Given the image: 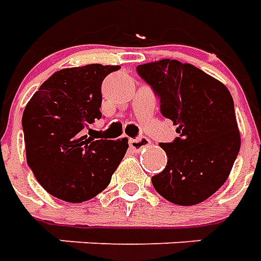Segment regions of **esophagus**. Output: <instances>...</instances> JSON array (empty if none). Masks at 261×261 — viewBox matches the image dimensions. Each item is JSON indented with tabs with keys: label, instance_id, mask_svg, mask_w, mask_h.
<instances>
[{
	"label": "esophagus",
	"instance_id": "obj_1",
	"mask_svg": "<svg viewBox=\"0 0 261 261\" xmlns=\"http://www.w3.org/2000/svg\"><path fill=\"white\" fill-rule=\"evenodd\" d=\"M128 144H130L131 149L140 151V149H142L144 147H148V145L151 144V141L148 140L147 137H138V138H130Z\"/></svg>",
	"mask_w": 261,
	"mask_h": 261
}]
</instances>
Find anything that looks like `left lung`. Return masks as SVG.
<instances>
[{
  "mask_svg": "<svg viewBox=\"0 0 261 261\" xmlns=\"http://www.w3.org/2000/svg\"><path fill=\"white\" fill-rule=\"evenodd\" d=\"M159 97L161 113L177 125L175 141L164 142L168 164L152 176L168 201L194 205L228 179L241 148L233 99L228 88L192 64L165 59L137 67Z\"/></svg>",
  "mask_w": 261,
  "mask_h": 261,
  "instance_id": "left-lung-1",
  "label": "left lung"
}]
</instances>
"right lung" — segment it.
<instances>
[{"label": "right lung", "mask_w": 261, "mask_h": 261, "mask_svg": "<svg viewBox=\"0 0 261 261\" xmlns=\"http://www.w3.org/2000/svg\"><path fill=\"white\" fill-rule=\"evenodd\" d=\"M119 65L64 68L44 81L22 116L26 161L51 196L68 202L103 192L124 156L128 140H95L85 130L102 117V82Z\"/></svg>", "instance_id": "1"}]
</instances>
